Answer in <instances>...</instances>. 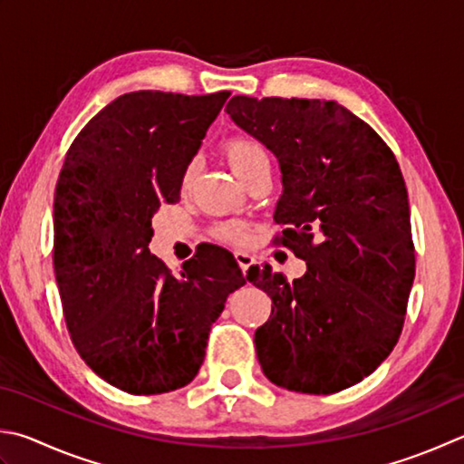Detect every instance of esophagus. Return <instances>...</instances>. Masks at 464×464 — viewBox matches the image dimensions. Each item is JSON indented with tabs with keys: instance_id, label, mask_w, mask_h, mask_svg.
<instances>
[{
	"instance_id": "esophagus-1",
	"label": "esophagus",
	"mask_w": 464,
	"mask_h": 464,
	"mask_svg": "<svg viewBox=\"0 0 464 464\" xmlns=\"http://www.w3.org/2000/svg\"><path fill=\"white\" fill-rule=\"evenodd\" d=\"M234 256H236V262H238V265H240L242 273H246L248 266L252 265V262H255V256H252L250 252H246V250H236Z\"/></svg>"
}]
</instances>
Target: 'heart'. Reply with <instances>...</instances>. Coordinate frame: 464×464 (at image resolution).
Returning a JSON list of instances; mask_svg holds the SVG:
<instances>
[{
    "label": "heart",
    "mask_w": 464,
    "mask_h": 464,
    "mask_svg": "<svg viewBox=\"0 0 464 464\" xmlns=\"http://www.w3.org/2000/svg\"><path fill=\"white\" fill-rule=\"evenodd\" d=\"M224 155L226 160H228L236 176H238L242 181L248 179V176H252V173L262 168H270L265 145L246 135H236L228 139L224 145ZM196 169H198L196 161H189L186 168H183L181 178H179L181 191H188L191 188V183L196 179ZM216 236L224 242H240L244 240V228L238 222H228V224L218 226Z\"/></svg>",
    "instance_id": "obj_1"
}]
</instances>
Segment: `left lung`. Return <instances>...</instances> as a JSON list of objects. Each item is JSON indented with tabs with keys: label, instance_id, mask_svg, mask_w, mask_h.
<instances>
[{
	"label": "left lung",
	"instance_id": "8db88e82",
	"mask_svg": "<svg viewBox=\"0 0 464 464\" xmlns=\"http://www.w3.org/2000/svg\"><path fill=\"white\" fill-rule=\"evenodd\" d=\"M226 112L273 151L283 196L278 242L307 262L286 283L268 265L248 281L273 299L256 329L276 386L335 394L378 368L404 327L416 258L404 178L375 130L335 101L232 96Z\"/></svg>",
	"mask_w": 464,
	"mask_h": 464
}]
</instances>
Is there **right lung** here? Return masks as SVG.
<instances>
[{
  "label": "right lung",
  "mask_w": 464,
  "mask_h": 464,
  "mask_svg": "<svg viewBox=\"0 0 464 464\" xmlns=\"http://www.w3.org/2000/svg\"><path fill=\"white\" fill-rule=\"evenodd\" d=\"M228 91L127 92L70 145L54 194V273L70 339L86 365L129 394L188 386L224 303L246 285L209 246L178 275L150 252L151 218L179 202V178Z\"/></svg>",
  "instance_id": "1"
}]
</instances>
